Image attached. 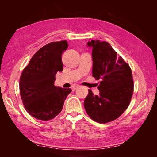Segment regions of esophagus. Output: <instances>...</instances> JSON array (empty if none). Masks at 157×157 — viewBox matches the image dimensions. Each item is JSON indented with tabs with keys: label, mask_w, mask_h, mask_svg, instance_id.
Masks as SVG:
<instances>
[{
	"label": "esophagus",
	"mask_w": 157,
	"mask_h": 157,
	"mask_svg": "<svg viewBox=\"0 0 157 157\" xmlns=\"http://www.w3.org/2000/svg\"><path fill=\"white\" fill-rule=\"evenodd\" d=\"M78 85H75V86H73V87H72V90H73V91H74V90H75L76 89H77L78 88Z\"/></svg>",
	"instance_id": "esophagus-1"
}]
</instances>
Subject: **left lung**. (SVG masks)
I'll use <instances>...</instances> for the list:
<instances>
[{
    "instance_id": "left-lung-1",
    "label": "left lung",
    "mask_w": 157,
    "mask_h": 157,
    "mask_svg": "<svg viewBox=\"0 0 157 157\" xmlns=\"http://www.w3.org/2000/svg\"><path fill=\"white\" fill-rule=\"evenodd\" d=\"M92 48V75L101 81L98 96L89 90L84 106L88 116L101 124L119 117L129 105L134 90L132 71L110 44L99 40L87 42Z\"/></svg>"
}]
</instances>
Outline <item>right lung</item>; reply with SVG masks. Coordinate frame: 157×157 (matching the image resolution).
I'll list each match as a JSON object with an SVG mask.
<instances>
[{
	"instance_id": "obj_1",
	"label": "right lung",
	"mask_w": 157,
	"mask_h": 157,
	"mask_svg": "<svg viewBox=\"0 0 157 157\" xmlns=\"http://www.w3.org/2000/svg\"><path fill=\"white\" fill-rule=\"evenodd\" d=\"M67 42H52L38 50L23 69L20 80L21 98L30 115L42 121L54 118L62 110L71 88L54 86L57 72L63 71L61 56Z\"/></svg>"
}]
</instances>
